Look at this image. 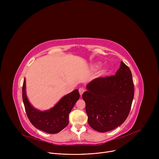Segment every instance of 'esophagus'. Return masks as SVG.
I'll use <instances>...</instances> for the list:
<instances>
[{"instance_id": "1", "label": "esophagus", "mask_w": 159, "mask_h": 159, "mask_svg": "<svg viewBox=\"0 0 159 159\" xmlns=\"http://www.w3.org/2000/svg\"><path fill=\"white\" fill-rule=\"evenodd\" d=\"M79 93H80V95L82 96V95L83 94V93L84 92V89L83 88H80L79 89Z\"/></svg>"}]
</instances>
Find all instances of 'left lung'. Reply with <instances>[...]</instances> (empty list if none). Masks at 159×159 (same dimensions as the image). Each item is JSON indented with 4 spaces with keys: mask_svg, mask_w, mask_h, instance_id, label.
<instances>
[{
    "mask_svg": "<svg viewBox=\"0 0 159 159\" xmlns=\"http://www.w3.org/2000/svg\"><path fill=\"white\" fill-rule=\"evenodd\" d=\"M82 98L89 126L98 132L109 131L126 120L134 97L132 74L123 62L115 75L89 82Z\"/></svg>",
    "mask_w": 159,
    "mask_h": 159,
    "instance_id": "8db88e82",
    "label": "left lung"
}]
</instances>
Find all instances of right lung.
Returning <instances> with one entry per match:
<instances>
[{"label":"right lung","instance_id":"add662e5","mask_svg":"<svg viewBox=\"0 0 159 159\" xmlns=\"http://www.w3.org/2000/svg\"><path fill=\"white\" fill-rule=\"evenodd\" d=\"M26 79L22 86V100L28 117L36 128L50 134H55L65 128L69 123V113L80 97L78 89L64 95L53 107L40 111L30 102L26 95Z\"/></svg>","mask_w":159,"mask_h":159}]
</instances>
